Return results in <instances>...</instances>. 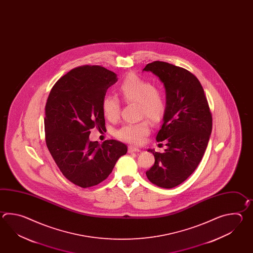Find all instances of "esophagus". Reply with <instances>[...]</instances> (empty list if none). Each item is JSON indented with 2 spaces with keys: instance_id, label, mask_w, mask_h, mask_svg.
I'll list each match as a JSON object with an SVG mask.
<instances>
[{
  "instance_id": "esophagus-1",
  "label": "esophagus",
  "mask_w": 253,
  "mask_h": 253,
  "mask_svg": "<svg viewBox=\"0 0 253 253\" xmlns=\"http://www.w3.org/2000/svg\"><path fill=\"white\" fill-rule=\"evenodd\" d=\"M140 149L138 147H134V146H129L128 153H134V152H139Z\"/></svg>"
}]
</instances>
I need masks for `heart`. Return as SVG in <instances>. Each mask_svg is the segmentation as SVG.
Returning <instances> with one entry per match:
<instances>
[{"label":"heart","instance_id":"1","mask_svg":"<svg viewBox=\"0 0 253 253\" xmlns=\"http://www.w3.org/2000/svg\"><path fill=\"white\" fill-rule=\"evenodd\" d=\"M119 95L126 103H137L141 116H145L154 123L161 121L167 109L164 94L154 85L140 78L130 74L120 83L118 88ZM103 113L110 121H116L120 114V103L114 97H104ZM150 133V123L146 120L134 124L126 125L116 132V136L121 141L138 145Z\"/></svg>","mask_w":253,"mask_h":253}]
</instances>
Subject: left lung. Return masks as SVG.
I'll return each mask as SVG.
<instances>
[{"label": "left lung", "instance_id": "8db88e82", "mask_svg": "<svg viewBox=\"0 0 253 253\" xmlns=\"http://www.w3.org/2000/svg\"><path fill=\"white\" fill-rule=\"evenodd\" d=\"M164 83L167 109L156 141L167 142L164 153L148 149L155 165L148 180L162 188H173L194 172L210 139L212 119L204 88L188 70L163 61L145 66Z\"/></svg>", "mask_w": 253, "mask_h": 253}]
</instances>
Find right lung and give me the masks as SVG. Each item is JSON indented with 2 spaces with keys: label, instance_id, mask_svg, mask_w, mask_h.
<instances>
[{
  "label": "right lung",
  "instance_id": "1",
  "mask_svg": "<svg viewBox=\"0 0 253 253\" xmlns=\"http://www.w3.org/2000/svg\"><path fill=\"white\" fill-rule=\"evenodd\" d=\"M117 74L100 66L70 70L56 82L45 107V138L65 177L82 188L101 183L127 152L117 140L89 141L90 130H104L102 101Z\"/></svg>",
  "mask_w": 253,
  "mask_h": 253
}]
</instances>
